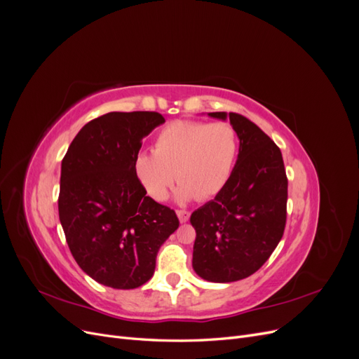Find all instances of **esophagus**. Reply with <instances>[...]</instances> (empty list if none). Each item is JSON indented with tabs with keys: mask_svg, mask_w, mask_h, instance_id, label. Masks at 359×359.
<instances>
[{
	"mask_svg": "<svg viewBox=\"0 0 359 359\" xmlns=\"http://www.w3.org/2000/svg\"><path fill=\"white\" fill-rule=\"evenodd\" d=\"M177 215H178V219H180L181 223H186L190 219V212L186 211V210H178Z\"/></svg>",
	"mask_w": 359,
	"mask_h": 359,
	"instance_id": "esophagus-1",
	"label": "esophagus"
}]
</instances>
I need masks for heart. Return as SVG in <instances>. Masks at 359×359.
Instances as JSON below:
<instances>
[{
	"label": "heart",
	"instance_id": "heart-1",
	"mask_svg": "<svg viewBox=\"0 0 359 359\" xmlns=\"http://www.w3.org/2000/svg\"><path fill=\"white\" fill-rule=\"evenodd\" d=\"M240 148V139L229 123L173 121L163 127L153 144V154L139 153L136 175L147 193L165 201L177 178V199L206 201L220 193L229 181ZM176 177H173L172 175Z\"/></svg>",
	"mask_w": 359,
	"mask_h": 359
}]
</instances>
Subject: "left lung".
<instances>
[{
  "mask_svg": "<svg viewBox=\"0 0 359 359\" xmlns=\"http://www.w3.org/2000/svg\"><path fill=\"white\" fill-rule=\"evenodd\" d=\"M229 118L240 137V153L226 186L190 217L196 229L193 269L203 280L231 283L255 274L285 232L287 177L280 148L248 118Z\"/></svg>",
  "mask_w": 359,
  "mask_h": 359,
  "instance_id": "left-lung-1",
  "label": "left lung"
}]
</instances>
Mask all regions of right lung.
Returning <instances> with one entry per match:
<instances>
[{"label": "right lung", "instance_id": "obj_1", "mask_svg": "<svg viewBox=\"0 0 359 359\" xmlns=\"http://www.w3.org/2000/svg\"><path fill=\"white\" fill-rule=\"evenodd\" d=\"M165 123L158 112H109L85 124L61 163L60 222L83 273L114 289L153 277L158 248L180 220L147 196L135 158Z\"/></svg>", "mask_w": 359, "mask_h": 359}]
</instances>
